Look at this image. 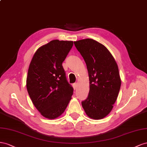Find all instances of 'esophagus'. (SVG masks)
Here are the masks:
<instances>
[{
    "label": "esophagus",
    "instance_id": "esophagus-1",
    "mask_svg": "<svg viewBox=\"0 0 147 147\" xmlns=\"http://www.w3.org/2000/svg\"><path fill=\"white\" fill-rule=\"evenodd\" d=\"M73 88L74 90H76L77 89V87H78V85H77V83H74L73 84Z\"/></svg>",
    "mask_w": 147,
    "mask_h": 147
}]
</instances>
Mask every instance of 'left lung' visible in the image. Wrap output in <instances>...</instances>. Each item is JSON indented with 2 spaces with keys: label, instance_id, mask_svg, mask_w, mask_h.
<instances>
[{
  "label": "left lung",
  "instance_id": "obj_1",
  "mask_svg": "<svg viewBox=\"0 0 147 147\" xmlns=\"http://www.w3.org/2000/svg\"><path fill=\"white\" fill-rule=\"evenodd\" d=\"M74 44L86 62L90 81L89 95L82 106L89 118L101 119L110 113L118 98L121 84L118 65L97 41L86 39Z\"/></svg>",
  "mask_w": 147,
  "mask_h": 147
}]
</instances>
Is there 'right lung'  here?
<instances>
[{
	"mask_svg": "<svg viewBox=\"0 0 147 147\" xmlns=\"http://www.w3.org/2000/svg\"><path fill=\"white\" fill-rule=\"evenodd\" d=\"M73 45V41L53 40L37 50L29 65L28 94L46 118L55 119L63 113L73 94L62 66Z\"/></svg>",
	"mask_w": 147,
	"mask_h": 147,
	"instance_id": "right-lung-1",
	"label": "right lung"
}]
</instances>
